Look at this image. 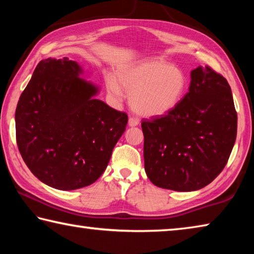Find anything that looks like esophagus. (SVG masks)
<instances>
[{"mask_svg": "<svg viewBox=\"0 0 254 254\" xmlns=\"http://www.w3.org/2000/svg\"><path fill=\"white\" fill-rule=\"evenodd\" d=\"M136 126H139V120H136L134 118H130L128 119V127H134Z\"/></svg>", "mask_w": 254, "mask_h": 254, "instance_id": "1", "label": "esophagus"}]
</instances>
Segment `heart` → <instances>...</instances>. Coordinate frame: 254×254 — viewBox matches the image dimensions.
<instances>
[{
  "label": "heart",
  "mask_w": 254,
  "mask_h": 254,
  "mask_svg": "<svg viewBox=\"0 0 254 254\" xmlns=\"http://www.w3.org/2000/svg\"><path fill=\"white\" fill-rule=\"evenodd\" d=\"M107 76L106 89L114 101L130 94L132 110L143 118H160L178 106L186 93L187 77L180 68L157 58H145L119 67Z\"/></svg>",
  "instance_id": "1"
}]
</instances>
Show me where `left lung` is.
<instances>
[{"label":"left lung","mask_w":254,"mask_h":254,"mask_svg":"<svg viewBox=\"0 0 254 254\" xmlns=\"http://www.w3.org/2000/svg\"><path fill=\"white\" fill-rule=\"evenodd\" d=\"M141 126L150 182L176 191L198 190L221 174L235 143L238 114L230 85L209 67H197L178 106Z\"/></svg>","instance_id":"1"}]
</instances>
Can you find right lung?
Listing matches in <instances>:
<instances>
[{
    "mask_svg": "<svg viewBox=\"0 0 254 254\" xmlns=\"http://www.w3.org/2000/svg\"><path fill=\"white\" fill-rule=\"evenodd\" d=\"M74 60L38 64L15 111L19 151L36 177L59 190L89 186L104 173L127 115L96 96Z\"/></svg>",
    "mask_w": 254,
    "mask_h": 254,
    "instance_id": "right-lung-1",
    "label": "right lung"
}]
</instances>
